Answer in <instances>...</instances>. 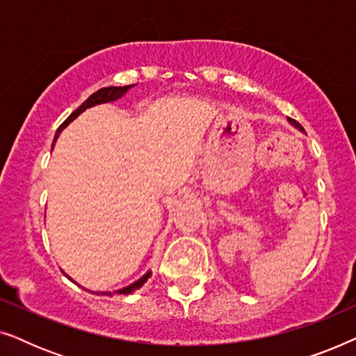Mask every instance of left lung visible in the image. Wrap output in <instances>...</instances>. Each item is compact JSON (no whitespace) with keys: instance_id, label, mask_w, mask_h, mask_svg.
I'll list each match as a JSON object with an SVG mask.
<instances>
[{"instance_id":"8db88e82","label":"left lung","mask_w":356,"mask_h":356,"mask_svg":"<svg viewBox=\"0 0 356 356\" xmlns=\"http://www.w3.org/2000/svg\"><path fill=\"white\" fill-rule=\"evenodd\" d=\"M290 123H291V124H293V126H296V128H298V129H301V131H303V126H301V124L298 123V121H295V120H291V118H290Z\"/></svg>"}]
</instances>
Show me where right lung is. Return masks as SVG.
<instances>
[{
	"mask_svg": "<svg viewBox=\"0 0 356 356\" xmlns=\"http://www.w3.org/2000/svg\"><path fill=\"white\" fill-rule=\"evenodd\" d=\"M133 86H134V84L124 86V87H104V89L97 90L95 94H92V95L89 97V99H87V100L84 102V104H82V105L79 106V108H76L70 116H67V118H66L65 121H63L60 128L56 129L55 140H56V138H58V134H60L61 131L65 129L66 126L70 124L71 121L74 120L77 115H81L82 111H84L86 108H89V106H94V105H99V104H105V102H113V100H116V99H120V97L123 95V94H126V92H128V89H131V87H133ZM149 277H150V272H149V274H145V275L143 277V279H139L138 282H134V284H131L129 286H124V289L118 290V291H116V293L128 295V293H131V291L140 289V286L144 285V282L147 280ZM70 280H71V279H70ZM90 293H95V295H108V296H111V291H90Z\"/></svg>",
	"mask_w": 356,
	"mask_h": 356,
	"instance_id": "obj_1",
	"label": "right lung"
}]
</instances>
